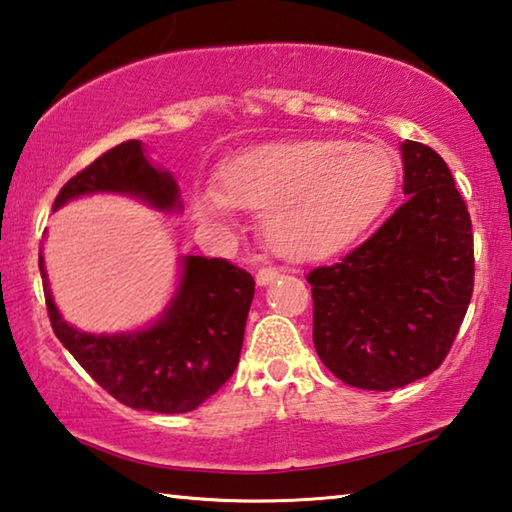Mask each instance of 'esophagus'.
I'll return each instance as SVG.
<instances>
[{
    "instance_id": "esophagus-1",
    "label": "esophagus",
    "mask_w": 512,
    "mask_h": 512,
    "mask_svg": "<svg viewBox=\"0 0 512 512\" xmlns=\"http://www.w3.org/2000/svg\"><path fill=\"white\" fill-rule=\"evenodd\" d=\"M277 277H280V268H275V266H262L257 271V284L259 286H266V284H271L273 280H277Z\"/></svg>"
}]
</instances>
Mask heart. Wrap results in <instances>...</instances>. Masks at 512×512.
<instances>
[{
  "instance_id": "heart-1",
  "label": "heart",
  "mask_w": 512,
  "mask_h": 512,
  "mask_svg": "<svg viewBox=\"0 0 512 512\" xmlns=\"http://www.w3.org/2000/svg\"><path fill=\"white\" fill-rule=\"evenodd\" d=\"M217 181L219 188L192 192L201 217L224 219L230 206L262 212L277 253L318 257L347 246L380 215L396 165L378 145L309 138L241 154L219 167Z\"/></svg>"
}]
</instances>
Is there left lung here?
<instances>
[{
    "label": "left lung",
    "instance_id": "1",
    "mask_svg": "<svg viewBox=\"0 0 512 512\" xmlns=\"http://www.w3.org/2000/svg\"><path fill=\"white\" fill-rule=\"evenodd\" d=\"M407 199L367 241L306 275L313 345L342 383L392 392L448 356L475 288L466 201L432 147L403 143Z\"/></svg>",
    "mask_w": 512,
    "mask_h": 512
}]
</instances>
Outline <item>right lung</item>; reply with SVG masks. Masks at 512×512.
I'll list each match as a JSON object with an SVG mask.
<instances>
[{"mask_svg":"<svg viewBox=\"0 0 512 512\" xmlns=\"http://www.w3.org/2000/svg\"><path fill=\"white\" fill-rule=\"evenodd\" d=\"M87 192H127L159 210L179 208V185L170 172L145 159L141 141H125L62 185L53 208ZM46 311L80 367L127 407L161 414L192 412L235 374L253 275L221 257H185L174 302L152 329L129 336H94L69 327L51 300L40 255Z\"/></svg>","mask_w":512,"mask_h":512,"instance_id":"add662e5","label":"right lung"}]
</instances>
